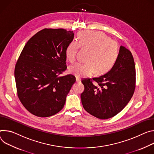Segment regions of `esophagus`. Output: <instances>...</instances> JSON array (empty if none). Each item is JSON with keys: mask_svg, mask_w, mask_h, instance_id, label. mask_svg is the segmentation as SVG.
Returning a JSON list of instances; mask_svg holds the SVG:
<instances>
[{"mask_svg": "<svg viewBox=\"0 0 154 154\" xmlns=\"http://www.w3.org/2000/svg\"><path fill=\"white\" fill-rule=\"evenodd\" d=\"M76 81L77 82H81V78L79 76H76Z\"/></svg>", "mask_w": 154, "mask_h": 154, "instance_id": "34e87169", "label": "esophagus"}]
</instances>
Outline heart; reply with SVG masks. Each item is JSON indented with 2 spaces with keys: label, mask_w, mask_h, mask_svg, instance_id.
<instances>
[{
  "label": "heart",
  "mask_w": 154,
  "mask_h": 154,
  "mask_svg": "<svg viewBox=\"0 0 154 154\" xmlns=\"http://www.w3.org/2000/svg\"><path fill=\"white\" fill-rule=\"evenodd\" d=\"M90 51L88 62H77L72 65L69 71L76 76H84L94 73L103 74L108 72L119 56V46L105 34L94 31L79 33L78 42H72L66 48L65 55L70 62L77 58L79 47Z\"/></svg>",
  "instance_id": "obj_1"
}]
</instances>
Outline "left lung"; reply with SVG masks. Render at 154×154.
<instances>
[{"label": "left lung", "mask_w": 154, "mask_h": 154, "mask_svg": "<svg viewBox=\"0 0 154 154\" xmlns=\"http://www.w3.org/2000/svg\"><path fill=\"white\" fill-rule=\"evenodd\" d=\"M95 82V84L93 82ZM83 108L100 119L111 118L128 104L136 87V70L131 51L121 46L112 69L98 78H83Z\"/></svg>", "instance_id": "1"}]
</instances>
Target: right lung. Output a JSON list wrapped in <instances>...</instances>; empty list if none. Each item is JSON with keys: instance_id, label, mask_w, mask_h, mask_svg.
Instances as JSON below:
<instances>
[{"instance_id": "right-lung-1", "label": "right lung", "mask_w": 154, "mask_h": 154, "mask_svg": "<svg viewBox=\"0 0 154 154\" xmlns=\"http://www.w3.org/2000/svg\"><path fill=\"white\" fill-rule=\"evenodd\" d=\"M73 31L45 28L32 37L16 62L17 95L31 114L46 117L59 112L76 81L75 76H60L67 68L65 50Z\"/></svg>"}]
</instances>
